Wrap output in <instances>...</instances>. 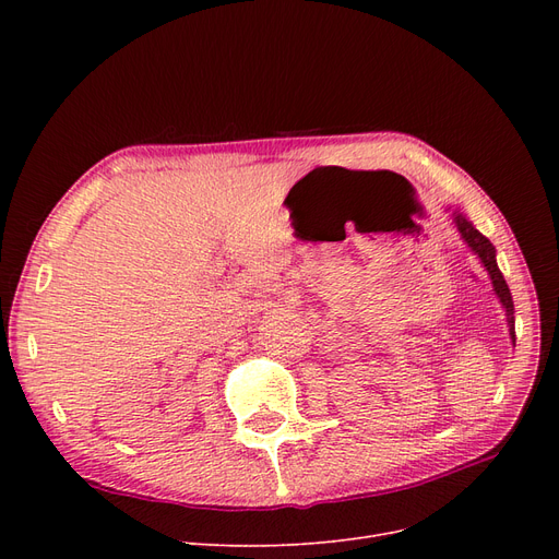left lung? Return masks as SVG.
Here are the masks:
<instances>
[{
	"label": "left lung",
	"mask_w": 559,
	"mask_h": 559,
	"mask_svg": "<svg viewBox=\"0 0 559 559\" xmlns=\"http://www.w3.org/2000/svg\"><path fill=\"white\" fill-rule=\"evenodd\" d=\"M455 226L462 233L464 242L478 253V258L483 260V264L487 267V272L491 276V283H493L496 297L501 299V304H503V308L508 312V326H510V335H512V342H514V304H512L510 287H508L501 270H498V264H496V249H493V245L485 238V235L472 222H468L466 217H462L460 213H455Z\"/></svg>",
	"instance_id": "left-lung-1"
}]
</instances>
